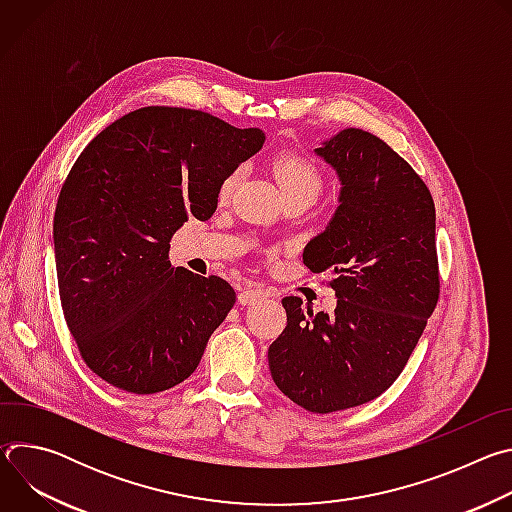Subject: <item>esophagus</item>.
I'll return each mask as SVG.
<instances>
[{"mask_svg":"<svg viewBox=\"0 0 512 512\" xmlns=\"http://www.w3.org/2000/svg\"><path fill=\"white\" fill-rule=\"evenodd\" d=\"M267 298V291L265 289H261V287H255V285H249V287H245L241 294H239V304L241 306H253V304H257V302H261V300H265Z\"/></svg>","mask_w":512,"mask_h":512,"instance_id":"obj_1","label":"esophagus"}]
</instances>
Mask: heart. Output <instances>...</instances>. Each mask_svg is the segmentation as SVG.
I'll use <instances>...</instances> for the list:
<instances>
[{
  "instance_id": "b5f03b06",
  "label": "heart",
  "mask_w": 512,
  "mask_h": 512,
  "mask_svg": "<svg viewBox=\"0 0 512 512\" xmlns=\"http://www.w3.org/2000/svg\"><path fill=\"white\" fill-rule=\"evenodd\" d=\"M273 174L283 190V196L310 194L316 198L322 188V176H320L318 168L308 158L298 156V154H281L279 158H275ZM237 182H239V170L231 172L223 180L221 190H218L221 198H229L233 194Z\"/></svg>"
}]
</instances>
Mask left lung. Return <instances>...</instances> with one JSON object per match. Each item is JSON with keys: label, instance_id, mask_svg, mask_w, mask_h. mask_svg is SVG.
<instances>
[{"label": "left lung", "instance_id": "8db88e82", "mask_svg": "<svg viewBox=\"0 0 512 512\" xmlns=\"http://www.w3.org/2000/svg\"><path fill=\"white\" fill-rule=\"evenodd\" d=\"M340 180L326 231L304 263L330 271L332 314L283 298L285 330L269 346L279 391L312 413L369 403L405 369L440 298L435 206L415 170L362 129H342L314 150Z\"/></svg>", "mask_w": 512, "mask_h": 512}]
</instances>
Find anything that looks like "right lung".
Here are the masks:
<instances>
[{"instance_id": "1", "label": "right lung", "mask_w": 512, "mask_h": 512, "mask_svg": "<svg viewBox=\"0 0 512 512\" xmlns=\"http://www.w3.org/2000/svg\"><path fill=\"white\" fill-rule=\"evenodd\" d=\"M263 141L204 111L143 107L70 168L54 212L58 291L83 360L109 385L152 395L196 371L235 289L172 267L170 239L190 216L208 221L223 180Z\"/></svg>"}]
</instances>
